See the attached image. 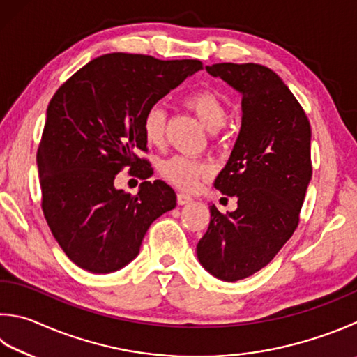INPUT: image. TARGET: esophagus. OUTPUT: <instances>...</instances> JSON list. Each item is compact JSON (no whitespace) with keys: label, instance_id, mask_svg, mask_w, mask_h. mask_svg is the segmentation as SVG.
I'll list each match as a JSON object with an SVG mask.
<instances>
[{"label":"esophagus","instance_id":"obj_1","mask_svg":"<svg viewBox=\"0 0 357 357\" xmlns=\"http://www.w3.org/2000/svg\"><path fill=\"white\" fill-rule=\"evenodd\" d=\"M192 199L188 196V194H183V192H178L177 194V204L178 205H185V204H190Z\"/></svg>","mask_w":357,"mask_h":357}]
</instances>
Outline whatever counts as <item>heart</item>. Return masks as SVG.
Returning a JSON list of instances; mask_svg holds the SVG:
<instances>
[{"instance_id":"heart-1","label":"heart","mask_w":357,"mask_h":357,"mask_svg":"<svg viewBox=\"0 0 357 357\" xmlns=\"http://www.w3.org/2000/svg\"><path fill=\"white\" fill-rule=\"evenodd\" d=\"M181 102L196 115L208 130H218L227 121V107L216 93L210 90H196L186 95ZM141 130L146 143L158 147L165 143L166 113L161 105H151L141 119ZM211 167L204 160L174 155L160 165V174L178 190L194 191L200 180L210 174Z\"/></svg>"}]
</instances>
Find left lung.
I'll use <instances>...</instances> for the list:
<instances>
[{
  "mask_svg": "<svg viewBox=\"0 0 357 357\" xmlns=\"http://www.w3.org/2000/svg\"><path fill=\"white\" fill-rule=\"evenodd\" d=\"M242 95V124L230 160L214 186L238 199L236 211L211 219L197 258L222 281H238L266 267L300 222L311 180V126L303 107L271 68L258 63L206 66Z\"/></svg>",
  "mask_w": 357,
  "mask_h": 357,
  "instance_id": "1",
  "label": "left lung"
}]
</instances>
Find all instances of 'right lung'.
<instances>
[{"label":"right lung","mask_w":357,"mask_h":357,"mask_svg":"<svg viewBox=\"0 0 357 357\" xmlns=\"http://www.w3.org/2000/svg\"><path fill=\"white\" fill-rule=\"evenodd\" d=\"M200 60L113 52L93 59L59 86L37 151L42 210L74 264L110 273L137 257L147 228L176 206V192L147 181L141 119L151 105L202 70ZM124 167L145 181L135 197L114 188Z\"/></svg>","instance_id":"right-lung-1"}]
</instances>
